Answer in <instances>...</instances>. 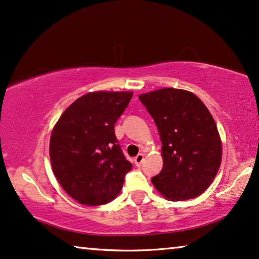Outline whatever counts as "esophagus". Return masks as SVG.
Masks as SVG:
<instances>
[{
	"instance_id": "esophagus-1",
	"label": "esophagus",
	"mask_w": 259,
	"mask_h": 259,
	"mask_svg": "<svg viewBox=\"0 0 259 259\" xmlns=\"http://www.w3.org/2000/svg\"><path fill=\"white\" fill-rule=\"evenodd\" d=\"M144 161V155L143 154H138L136 157L134 158V162H135V164H136L137 166H140L141 164H142V162Z\"/></svg>"
}]
</instances>
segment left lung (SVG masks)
Here are the masks:
<instances>
[{
	"instance_id": "left-lung-1",
	"label": "left lung",
	"mask_w": 259,
	"mask_h": 259,
	"mask_svg": "<svg viewBox=\"0 0 259 259\" xmlns=\"http://www.w3.org/2000/svg\"><path fill=\"white\" fill-rule=\"evenodd\" d=\"M157 126L163 169L151 182L170 201L203 194L222 161V142L210 111L190 92L174 88L140 95Z\"/></svg>"
}]
</instances>
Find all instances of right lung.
Wrapping results in <instances>:
<instances>
[{"mask_svg":"<svg viewBox=\"0 0 259 259\" xmlns=\"http://www.w3.org/2000/svg\"><path fill=\"white\" fill-rule=\"evenodd\" d=\"M131 92H96L69 105L50 137L53 172L67 194L85 205H102L119 194L133 164L115 135V123Z\"/></svg>","mask_w":259,"mask_h":259,"instance_id":"obj_1","label":"right lung"}]
</instances>
